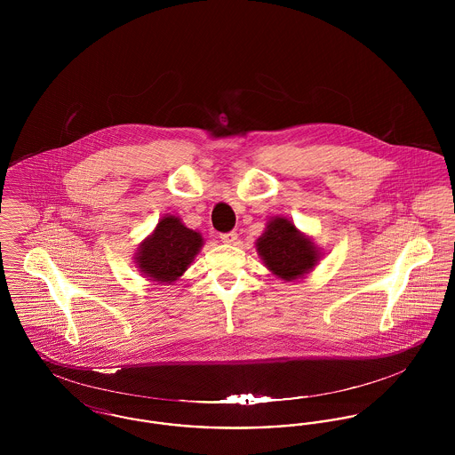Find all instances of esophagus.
I'll return each instance as SVG.
<instances>
[{"label": "esophagus", "instance_id": "esophagus-1", "mask_svg": "<svg viewBox=\"0 0 455 455\" xmlns=\"http://www.w3.org/2000/svg\"><path fill=\"white\" fill-rule=\"evenodd\" d=\"M220 238H221V242H225V243H235L238 235L237 232H228V234H221Z\"/></svg>", "mask_w": 455, "mask_h": 455}]
</instances>
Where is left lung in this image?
<instances>
[{
	"instance_id": "1",
	"label": "left lung",
	"mask_w": 455,
	"mask_h": 455,
	"mask_svg": "<svg viewBox=\"0 0 455 455\" xmlns=\"http://www.w3.org/2000/svg\"><path fill=\"white\" fill-rule=\"evenodd\" d=\"M256 249L266 267L284 282L302 280L321 259V251L315 243L299 232L293 221L283 217L267 221Z\"/></svg>"
}]
</instances>
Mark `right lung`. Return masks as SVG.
<instances>
[{
  "label": "right lung",
  "mask_w": 455,
  "mask_h": 455,
  "mask_svg": "<svg viewBox=\"0 0 455 455\" xmlns=\"http://www.w3.org/2000/svg\"><path fill=\"white\" fill-rule=\"evenodd\" d=\"M201 247L199 232L188 228L180 218L167 215L158 221L152 235L140 243L134 260L152 282L171 284L184 275Z\"/></svg>",
  "instance_id": "obj_1"
}]
</instances>
